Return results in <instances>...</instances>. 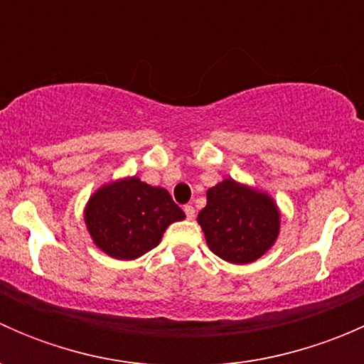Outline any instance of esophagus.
<instances>
[{"instance_id": "obj_1", "label": "esophagus", "mask_w": 364, "mask_h": 364, "mask_svg": "<svg viewBox=\"0 0 364 364\" xmlns=\"http://www.w3.org/2000/svg\"><path fill=\"white\" fill-rule=\"evenodd\" d=\"M183 209H185V213H186V218H188V220L196 218V208H193V205L188 204V205H185Z\"/></svg>"}]
</instances>
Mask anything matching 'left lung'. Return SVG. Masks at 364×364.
<instances>
[{"instance_id":"1","label":"left lung","mask_w":364,"mask_h":364,"mask_svg":"<svg viewBox=\"0 0 364 364\" xmlns=\"http://www.w3.org/2000/svg\"><path fill=\"white\" fill-rule=\"evenodd\" d=\"M208 204L197 222L209 250L230 264H250L280 234V209L273 197L227 178L208 190Z\"/></svg>"}]
</instances>
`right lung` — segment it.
Wrapping results in <instances>:
<instances>
[{
  "mask_svg": "<svg viewBox=\"0 0 364 364\" xmlns=\"http://www.w3.org/2000/svg\"><path fill=\"white\" fill-rule=\"evenodd\" d=\"M185 213L160 186L137 176L102 185L84 208V222L93 243L117 260H134L161 241L171 223Z\"/></svg>",
  "mask_w": 364,
  "mask_h": 364,
  "instance_id": "obj_1",
  "label": "right lung"
}]
</instances>
